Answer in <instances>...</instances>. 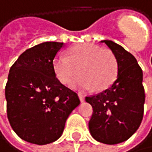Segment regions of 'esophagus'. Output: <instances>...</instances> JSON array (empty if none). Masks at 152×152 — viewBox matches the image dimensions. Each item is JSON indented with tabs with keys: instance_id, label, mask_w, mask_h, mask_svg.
I'll use <instances>...</instances> for the list:
<instances>
[{
	"instance_id": "esophagus-1",
	"label": "esophagus",
	"mask_w": 152,
	"mask_h": 152,
	"mask_svg": "<svg viewBox=\"0 0 152 152\" xmlns=\"http://www.w3.org/2000/svg\"><path fill=\"white\" fill-rule=\"evenodd\" d=\"M78 96H79V99H80V101H81V102H85V96H84L83 94H78Z\"/></svg>"
}]
</instances>
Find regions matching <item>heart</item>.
<instances>
[{"label": "heart", "mask_w": 152, "mask_h": 152, "mask_svg": "<svg viewBox=\"0 0 152 152\" xmlns=\"http://www.w3.org/2000/svg\"><path fill=\"white\" fill-rule=\"evenodd\" d=\"M118 68L117 58L111 50L92 43L75 45L69 49L67 56L59 54L53 60L56 77L65 86H70L80 71L82 77L74 86L82 90L107 89L115 81Z\"/></svg>", "instance_id": "b5f03b06"}]
</instances>
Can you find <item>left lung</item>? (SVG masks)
<instances>
[{"label": "left lung", "instance_id": "8db88e82", "mask_svg": "<svg viewBox=\"0 0 152 152\" xmlns=\"http://www.w3.org/2000/svg\"><path fill=\"white\" fill-rule=\"evenodd\" d=\"M101 42L117 58L118 77L102 93L86 97L94 110L89 130L96 141L117 144L129 139L142 123L145 102L142 70L136 58L121 45L110 40Z\"/></svg>", "mask_w": 152, "mask_h": 152}]
</instances>
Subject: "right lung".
<instances>
[{"instance_id": "1", "label": "right lung", "mask_w": 152, "mask_h": 152, "mask_svg": "<svg viewBox=\"0 0 152 152\" xmlns=\"http://www.w3.org/2000/svg\"><path fill=\"white\" fill-rule=\"evenodd\" d=\"M63 45L37 44L24 51L10 69L5 87L8 119L14 132L30 143L58 140L69 114L80 104L77 94L62 85L53 69Z\"/></svg>"}]
</instances>
